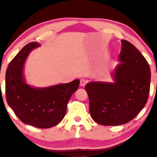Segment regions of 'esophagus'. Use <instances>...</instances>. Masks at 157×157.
<instances>
[{"label":"esophagus","instance_id":"1","mask_svg":"<svg viewBox=\"0 0 157 157\" xmlns=\"http://www.w3.org/2000/svg\"><path fill=\"white\" fill-rule=\"evenodd\" d=\"M86 80H84V79H81L80 81V86H82V87H83V86H86Z\"/></svg>","mask_w":157,"mask_h":157}]
</instances>
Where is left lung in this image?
<instances>
[{
  "instance_id": "1",
  "label": "left lung",
  "mask_w": 157,
  "mask_h": 157,
  "mask_svg": "<svg viewBox=\"0 0 157 157\" xmlns=\"http://www.w3.org/2000/svg\"><path fill=\"white\" fill-rule=\"evenodd\" d=\"M114 82H92L85 89L89 98L90 114L102 125H120L136 117L147 101L151 70L146 59L132 44L122 40Z\"/></svg>"
}]
</instances>
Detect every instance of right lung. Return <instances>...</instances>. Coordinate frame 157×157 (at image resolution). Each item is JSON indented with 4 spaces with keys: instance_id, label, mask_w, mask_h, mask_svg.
<instances>
[{
    "instance_id": "1",
    "label": "right lung",
    "mask_w": 157,
    "mask_h": 157,
    "mask_svg": "<svg viewBox=\"0 0 157 157\" xmlns=\"http://www.w3.org/2000/svg\"><path fill=\"white\" fill-rule=\"evenodd\" d=\"M38 46V43H29L10 63L6 72V97L8 105L23 123L48 128L63 119L68 102L78 89L80 80L42 89L27 85L23 78V64L29 52Z\"/></svg>"
}]
</instances>
